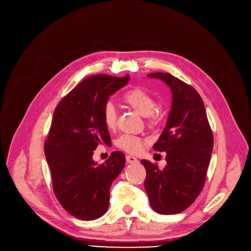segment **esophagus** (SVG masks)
Returning a JSON list of instances; mask_svg holds the SVG:
<instances>
[{
	"mask_svg": "<svg viewBox=\"0 0 251 251\" xmlns=\"http://www.w3.org/2000/svg\"><path fill=\"white\" fill-rule=\"evenodd\" d=\"M126 161L128 164H136L138 163V160L136 159L135 156L132 155H126Z\"/></svg>",
	"mask_w": 251,
	"mask_h": 251,
	"instance_id": "1",
	"label": "esophagus"
}]
</instances>
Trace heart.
<instances>
[{"label":"heart","instance_id":"1","mask_svg":"<svg viewBox=\"0 0 251 251\" xmlns=\"http://www.w3.org/2000/svg\"><path fill=\"white\" fill-rule=\"evenodd\" d=\"M123 101L139 115L147 117L151 126H155L159 123V117L153 112L155 108V101L147 91L140 88L131 89L123 96ZM102 120L107 128L114 129L116 127L117 111L112 102L105 103L102 111ZM116 146L126 152L136 154L142 151L144 140L137 136L124 134L117 139Z\"/></svg>","mask_w":251,"mask_h":251}]
</instances>
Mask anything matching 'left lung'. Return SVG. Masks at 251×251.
<instances>
[{
  "label": "left lung",
  "mask_w": 251,
  "mask_h": 251,
  "mask_svg": "<svg viewBox=\"0 0 251 251\" xmlns=\"http://www.w3.org/2000/svg\"><path fill=\"white\" fill-rule=\"evenodd\" d=\"M160 79L172 92L166 127L153 150L167 153V165L159 169L148 160L144 181L150 203L161 215H175L190 206L203 188L213 152L214 136L203 101L192 86L169 73L148 74Z\"/></svg>",
  "instance_id": "1"
}]
</instances>
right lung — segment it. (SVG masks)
I'll return each mask as SVG.
<instances>
[{
    "mask_svg": "<svg viewBox=\"0 0 251 251\" xmlns=\"http://www.w3.org/2000/svg\"><path fill=\"white\" fill-rule=\"evenodd\" d=\"M129 79V75L90 76L72 89L54 112L45 142L52 188L61 205L80 220H96L107 212L111 185L125 166L121 151H113L100 165L92 155L100 144L112 143L102 111L110 96Z\"/></svg>",
    "mask_w": 251,
    "mask_h": 251,
    "instance_id": "add662e5",
    "label": "right lung"
}]
</instances>
